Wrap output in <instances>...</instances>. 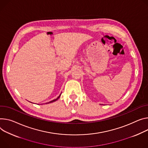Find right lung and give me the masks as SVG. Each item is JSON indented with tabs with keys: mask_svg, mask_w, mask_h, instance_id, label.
Returning <instances> with one entry per match:
<instances>
[{
	"mask_svg": "<svg viewBox=\"0 0 148 148\" xmlns=\"http://www.w3.org/2000/svg\"><path fill=\"white\" fill-rule=\"evenodd\" d=\"M60 96H61V95H60V96H58V97H57V99H54V100H52V101H49V102H48V103H52V102H53V101H56V100H58V99H59V98H60Z\"/></svg>",
	"mask_w": 148,
	"mask_h": 148,
	"instance_id": "add662e5",
	"label": "right lung"
}]
</instances>
